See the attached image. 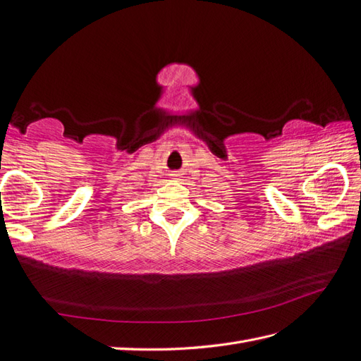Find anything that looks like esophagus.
Wrapping results in <instances>:
<instances>
[{
	"mask_svg": "<svg viewBox=\"0 0 361 361\" xmlns=\"http://www.w3.org/2000/svg\"><path fill=\"white\" fill-rule=\"evenodd\" d=\"M173 177H177V173H173Z\"/></svg>",
	"mask_w": 361,
	"mask_h": 361,
	"instance_id": "esophagus-1",
	"label": "esophagus"
}]
</instances>
